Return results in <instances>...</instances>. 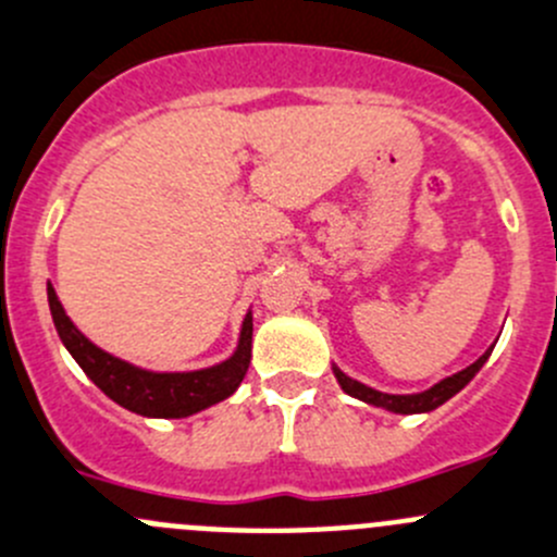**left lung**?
I'll return each instance as SVG.
<instances>
[{"label": "left lung", "mask_w": 557, "mask_h": 557, "mask_svg": "<svg viewBox=\"0 0 557 557\" xmlns=\"http://www.w3.org/2000/svg\"><path fill=\"white\" fill-rule=\"evenodd\" d=\"M492 347H495V344H492ZM492 347L486 349L484 355H481L479 361L470 363L468 369H462V372H457V374H451V377L441 380V383L432 385V388H426V391H421V394H383V391H374V388H369V385L358 383V380L347 377V374H344L338 367H333V374H336V380H338V385H342L344 394L367 401V405L383 407V410L401 412V416H412V412L434 410V407H441L443 401L451 399L454 394H459V391H462L465 385H468L470 380L479 374V369L484 367L486 358L492 355Z\"/></svg>", "instance_id": "8db88e82"}]
</instances>
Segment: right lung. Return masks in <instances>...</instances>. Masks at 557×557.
Returning <instances> with one entry per match:
<instances>
[{"label":"right lung","instance_id":"1","mask_svg":"<svg viewBox=\"0 0 557 557\" xmlns=\"http://www.w3.org/2000/svg\"><path fill=\"white\" fill-rule=\"evenodd\" d=\"M49 309L62 344L76 358L84 374L111 401L147 418H185L210 405H219L226 396L235 394L237 385L246 377L248 363H251V311L243 320L237 349L226 361L210 369H196V372H150V369H139L123 358H114L106 349L95 347L65 314L51 284Z\"/></svg>","mask_w":557,"mask_h":557}]
</instances>
